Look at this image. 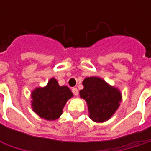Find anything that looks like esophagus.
Instances as JSON below:
<instances>
[{
    "label": "esophagus",
    "mask_w": 151,
    "mask_h": 151,
    "mask_svg": "<svg viewBox=\"0 0 151 151\" xmlns=\"http://www.w3.org/2000/svg\"><path fill=\"white\" fill-rule=\"evenodd\" d=\"M72 91H73V94H74V95H76V96H77V95L78 94V89H77L76 87H73V88L72 89Z\"/></svg>",
    "instance_id": "34e87169"
}]
</instances>
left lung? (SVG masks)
Listing matches in <instances>:
<instances>
[{
    "mask_svg": "<svg viewBox=\"0 0 151 151\" xmlns=\"http://www.w3.org/2000/svg\"><path fill=\"white\" fill-rule=\"evenodd\" d=\"M82 84L79 94L86 101L89 117L95 122L110 119L120 106L121 92L99 77L86 78Z\"/></svg>",
    "mask_w": 151,
    "mask_h": 151,
    "instance_id": "8db88e82",
    "label": "left lung"
}]
</instances>
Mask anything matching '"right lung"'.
Wrapping results in <instances>:
<instances>
[{
  "instance_id": "right-lung-1",
  "label": "right lung",
  "mask_w": 151,
  "mask_h": 151,
  "mask_svg": "<svg viewBox=\"0 0 151 151\" xmlns=\"http://www.w3.org/2000/svg\"><path fill=\"white\" fill-rule=\"evenodd\" d=\"M73 96L72 91L65 86H60L52 78L45 87H37L31 93L33 111L41 118L54 121L60 117L67 101Z\"/></svg>"
}]
</instances>
